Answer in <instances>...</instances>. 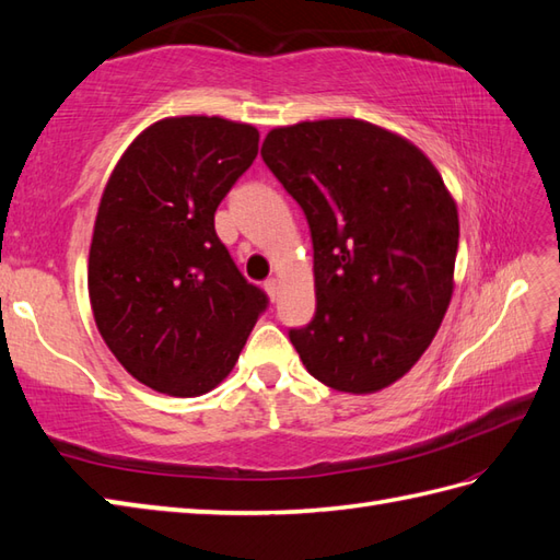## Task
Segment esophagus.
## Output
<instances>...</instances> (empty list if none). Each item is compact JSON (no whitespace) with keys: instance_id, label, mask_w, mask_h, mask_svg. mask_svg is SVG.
Instances as JSON below:
<instances>
[{"instance_id":"obj_1","label":"esophagus","mask_w":560,"mask_h":560,"mask_svg":"<svg viewBox=\"0 0 560 560\" xmlns=\"http://www.w3.org/2000/svg\"><path fill=\"white\" fill-rule=\"evenodd\" d=\"M265 291H267V295L271 301H277V295H279V281L277 279H267L265 281Z\"/></svg>"}]
</instances>
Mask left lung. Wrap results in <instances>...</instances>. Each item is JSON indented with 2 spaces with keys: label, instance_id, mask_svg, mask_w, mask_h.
Wrapping results in <instances>:
<instances>
[{
  "label": "left lung",
  "instance_id": "obj_1",
  "mask_svg": "<svg viewBox=\"0 0 560 560\" xmlns=\"http://www.w3.org/2000/svg\"><path fill=\"white\" fill-rule=\"evenodd\" d=\"M261 159L313 237L315 317L291 329L307 373L371 395L431 347L455 289L457 205L425 153L353 117L277 127Z\"/></svg>",
  "mask_w": 560,
  "mask_h": 560
}]
</instances>
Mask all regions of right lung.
<instances>
[{
    "instance_id": "obj_1",
    "label": "right lung",
    "mask_w": 560,
    "mask_h": 560,
    "mask_svg": "<svg viewBox=\"0 0 560 560\" xmlns=\"http://www.w3.org/2000/svg\"><path fill=\"white\" fill-rule=\"evenodd\" d=\"M257 147L253 125L165 117L127 147L103 189L89 253L93 319L125 371L163 395L223 383L267 307L213 229Z\"/></svg>"
}]
</instances>
